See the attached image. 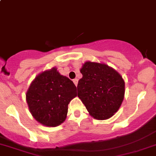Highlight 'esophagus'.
I'll return each mask as SVG.
<instances>
[{
  "label": "esophagus",
  "instance_id": "34e87169",
  "mask_svg": "<svg viewBox=\"0 0 156 156\" xmlns=\"http://www.w3.org/2000/svg\"><path fill=\"white\" fill-rule=\"evenodd\" d=\"M73 82H74V84H75V86H76V87H77V85H78V80L77 79V78H75V79H74V80H73Z\"/></svg>",
  "mask_w": 156,
  "mask_h": 156
}]
</instances>
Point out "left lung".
<instances>
[{
	"mask_svg": "<svg viewBox=\"0 0 156 156\" xmlns=\"http://www.w3.org/2000/svg\"><path fill=\"white\" fill-rule=\"evenodd\" d=\"M78 97L92 117L111 118L119 110L125 97V81L120 74L104 63L86 62L80 70Z\"/></svg>",
	"mask_w": 156,
	"mask_h": 156,
	"instance_id": "left-lung-1",
	"label": "left lung"
}]
</instances>
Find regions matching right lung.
I'll return each mask as SVG.
<instances>
[{
	"instance_id": "add662e5",
	"label": "right lung",
	"mask_w": 156,
	"mask_h": 156,
	"mask_svg": "<svg viewBox=\"0 0 156 156\" xmlns=\"http://www.w3.org/2000/svg\"><path fill=\"white\" fill-rule=\"evenodd\" d=\"M76 96L77 88L72 81L54 67L36 76L26 92V101L37 122L56 127L66 120L69 102Z\"/></svg>"
}]
</instances>
